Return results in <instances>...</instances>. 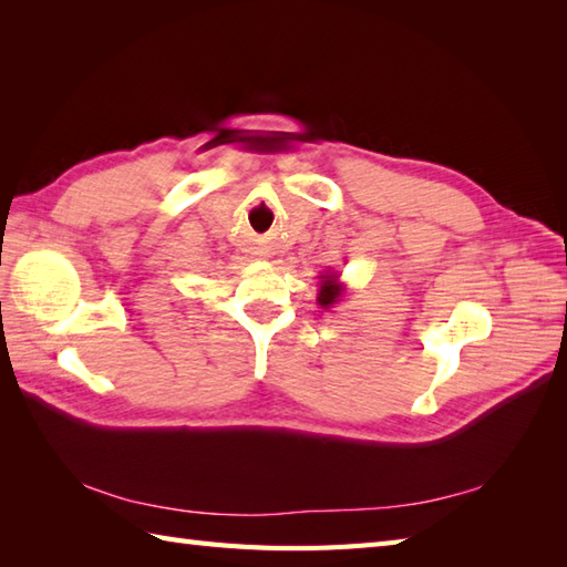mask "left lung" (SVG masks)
I'll return each mask as SVG.
<instances>
[{"label":"left lung","mask_w":567,"mask_h":567,"mask_svg":"<svg viewBox=\"0 0 567 567\" xmlns=\"http://www.w3.org/2000/svg\"><path fill=\"white\" fill-rule=\"evenodd\" d=\"M341 297H343V285L339 282V275H321V290H319L317 302L323 309H329L331 305L339 302Z\"/></svg>","instance_id":"left-lung-1"}]
</instances>
